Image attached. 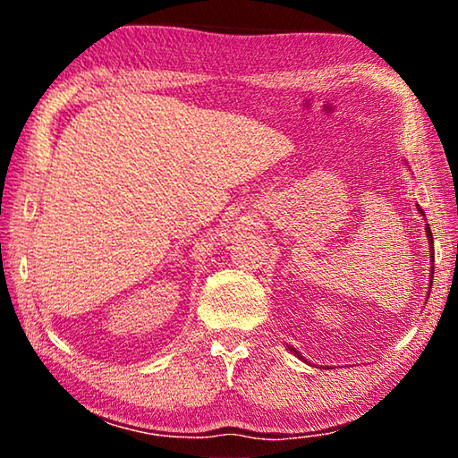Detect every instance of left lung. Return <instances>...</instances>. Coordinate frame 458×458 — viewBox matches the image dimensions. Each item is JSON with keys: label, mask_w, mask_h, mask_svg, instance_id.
I'll return each instance as SVG.
<instances>
[{"label": "left lung", "mask_w": 458, "mask_h": 458, "mask_svg": "<svg viewBox=\"0 0 458 458\" xmlns=\"http://www.w3.org/2000/svg\"><path fill=\"white\" fill-rule=\"evenodd\" d=\"M418 210H420V208H418ZM426 238H428L430 240V248H432V232H430V226H428V224H426ZM432 268H434V259H432ZM434 273H430V276H432ZM428 286H432V281H430V284ZM289 350L294 353V355H297V358L299 360H303V358H301V353L297 352V350H293V347H289Z\"/></svg>", "instance_id": "1"}]
</instances>
